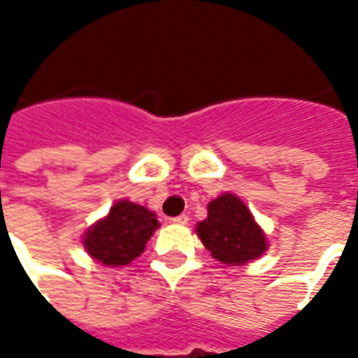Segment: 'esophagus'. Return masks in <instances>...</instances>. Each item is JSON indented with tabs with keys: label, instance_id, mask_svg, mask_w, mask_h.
<instances>
[{
	"label": "esophagus",
	"instance_id": "esophagus-1",
	"mask_svg": "<svg viewBox=\"0 0 358 358\" xmlns=\"http://www.w3.org/2000/svg\"><path fill=\"white\" fill-rule=\"evenodd\" d=\"M187 221H189V217H187V215H184V213H182V215H178V217L171 219V223H174V224H187Z\"/></svg>",
	"mask_w": 358,
	"mask_h": 358
}]
</instances>
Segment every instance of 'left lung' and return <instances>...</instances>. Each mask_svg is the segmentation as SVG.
I'll return each mask as SVG.
<instances>
[{"mask_svg": "<svg viewBox=\"0 0 358 358\" xmlns=\"http://www.w3.org/2000/svg\"><path fill=\"white\" fill-rule=\"evenodd\" d=\"M196 236L213 258L227 266L256 260L267 249L266 236L252 213L232 193L208 204V217L196 224Z\"/></svg>", "mask_w": 358, "mask_h": 358, "instance_id": "obj_1", "label": "left lung"}]
</instances>
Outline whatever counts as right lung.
Masks as SVG:
<instances>
[{
  "mask_svg": "<svg viewBox=\"0 0 358 358\" xmlns=\"http://www.w3.org/2000/svg\"><path fill=\"white\" fill-rule=\"evenodd\" d=\"M157 227L156 213L135 202L119 201L108 217L89 229L83 247L103 266H126L145 250Z\"/></svg>",
  "mask_w": 358,
  "mask_h": 358,
  "instance_id": "1",
  "label": "right lung"
}]
</instances>
